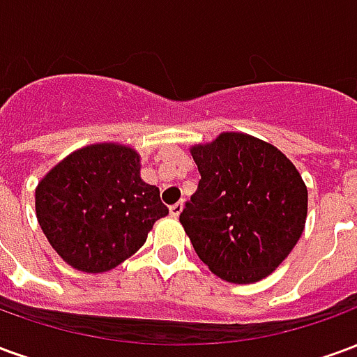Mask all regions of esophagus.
Masks as SVG:
<instances>
[{
    "instance_id": "obj_1",
    "label": "esophagus",
    "mask_w": 357,
    "mask_h": 357,
    "mask_svg": "<svg viewBox=\"0 0 357 357\" xmlns=\"http://www.w3.org/2000/svg\"><path fill=\"white\" fill-rule=\"evenodd\" d=\"M181 210H183V201L176 202V204H170V214L174 218H178L181 214Z\"/></svg>"
}]
</instances>
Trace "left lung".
I'll return each instance as SVG.
<instances>
[{"instance_id":"left-lung-1","label":"left lung","mask_w":357,"mask_h":357,"mask_svg":"<svg viewBox=\"0 0 357 357\" xmlns=\"http://www.w3.org/2000/svg\"><path fill=\"white\" fill-rule=\"evenodd\" d=\"M201 181L179 222L210 271L256 283L291 255L304 231L307 189L287 156L247 133L191 149Z\"/></svg>"}]
</instances>
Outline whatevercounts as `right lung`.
I'll use <instances>...</instances> for the list:
<instances>
[{"mask_svg": "<svg viewBox=\"0 0 357 357\" xmlns=\"http://www.w3.org/2000/svg\"><path fill=\"white\" fill-rule=\"evenodd\" d=\"M166 214L158 187L141 179L139 155L116 143L68 155L36 189V216L50 245L88 273L109 271L135 255Z\"/></svg>", "mask_w": 357, "mask_h": 357, "instance_id": "add662e5", "label": "right lung"}]
</instances>
